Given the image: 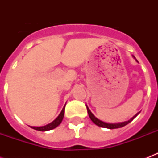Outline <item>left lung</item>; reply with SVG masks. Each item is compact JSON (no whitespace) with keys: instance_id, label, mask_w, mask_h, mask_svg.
<instances>
[{"instance_id":"8db88e82","label":"left lung","mask_w":158,"mask_h":158,"mask_svg":"<svg viewBox=\"0 0 158 158\" xmlns=\"http://www.w3.org/2000/svg\"><path fill=\"white\" fill-rule=\"evenodd\" d=\"M133 57L135 59V57L133 56ZM135 60L138 62V60L136 59H135ZM87 106V110H88V113H89V117H90V119H91V120L93 121V122L95 124V125H97L98 126H100V127H102V128H106V129H110V130H112V129H118V128H121L123 127V126H125V125H128L129 123H130L131 121H132L134 119H135L136 116H137L139 114V112L137 113L136 115H135L134 116H133L131 119H130L129 120H126V121H123V122H117V123H107V122H105V121H102V120H99V119H98V118L95 116V115L93 114V113L91 112V110H89V108L88 107V106L86 105Z\"/></svg>"}]
</instances>
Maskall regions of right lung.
Returning <instances> with one entry per match:
<instances>
[{
  "label": "right lung",
  "mask_w": 158,
  "mask_h": 158,
  "mask_svg": "<svg viewBox=\"0 0 158 158\" xmlns=\"http://www.w3.org/2000/svg\"><path fill=\"white\" fill-rule=\"evenodd\" d=\"M64 106H65V105H64ZM64 106L63 107V109H62V110L59 114V115L53 120L52 122H51L50 124H48V125H43V126H31V128L33 129V130H38V131H48V130H53L55 128H56L61 123L62 120L64 118Z\"/></svg>",
  "instance_id": "1"
}]
</instances>
